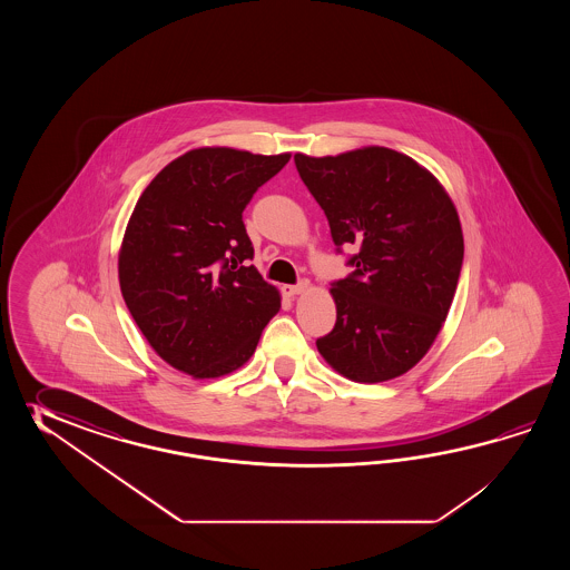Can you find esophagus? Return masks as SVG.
Returning a JSON list of instances; mask_svg holds the SVG:
<instances>
[{"label": "esophagus", "mask_w": 570, "mask_h": 570, "mask_svg": "<svg viewBox=\"0 0 570 570\" xmlns=\"http://www.w3.org/2000/svg\"><path fill=\"white\" fill-rule=\"evenodd\" d=\"M307 287H309V283L302 281V283H297V285H283L281 291H283V295H287V297H295V295H299V293L307 289Z\"/></svg>", "instance_id": "34e87169"}]
</instances>
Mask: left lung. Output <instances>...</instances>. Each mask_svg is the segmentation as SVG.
Instances as JSON below:
<instances>
[{
  "label": "left lung",
  "mask_w": 570,
  "mask_h": 570,
  "mask_svg": "<svg viewBox=\"0 0 570 570\" xmlns=\"http://www.w3.org/2000/svg\"><path fill=\"white\" fill-rule=\"evenodd\" d=\"M299 177L324 209L332 240L356 244L332 283L336 326L317 351L340 375L383 383L434 344L461 277V219L436 177L407 155L364 146L336 157L297 153Z\"/></svg>",
  "instance_id": "obj_1"
}]
</instances>
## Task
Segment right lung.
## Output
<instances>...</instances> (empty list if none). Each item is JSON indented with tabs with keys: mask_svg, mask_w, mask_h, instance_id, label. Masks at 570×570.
<instances>
[{
	"mask_svg": "<svg viewBox=\"0 0 570 570\" xmlns=\"http://www.w3.org/2000/svg\"><path fill=\"white\" fill-rule=\"evenodd\" d=\"M289 158L194 148L136 202L118 256L121 295L148 344L185 375L240 368L279 312V291L250 265L243 212Z\"/></svg>",
	"mask_w": 570,
	"mask_h": 570,
	"instance_id": "obj_1",
	"label": "right lung"
}]
</instances>
